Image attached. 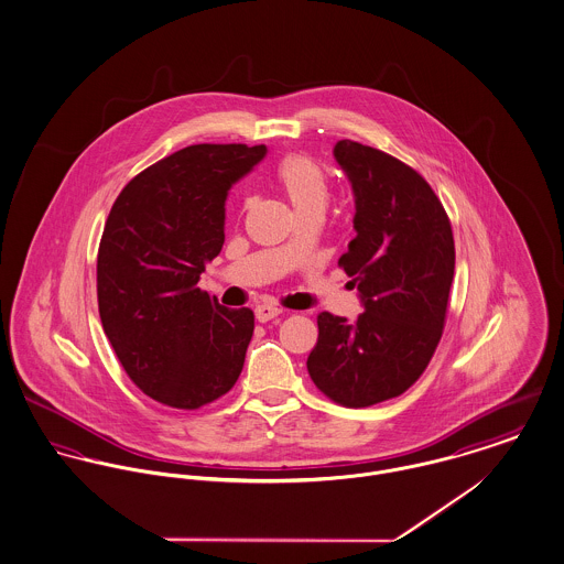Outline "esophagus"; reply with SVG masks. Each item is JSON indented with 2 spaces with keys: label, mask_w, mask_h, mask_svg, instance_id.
Masks as SVG:
<instances>
[{
  "label": "esophagus",
  "mask_w": 564,
  "mask_h": 564,
  "mask_svg": "<svg viewBox=\"0 0 564 564\" xmlns=\"http://www.w3.org/2000/svg\"><path fill=\"white\" fill-rule=\"evenodd\" d=\"M254 314H257V321H259V323H267V321H273V318H278V316L282 314V310H280V307H275V305L263 303V305H257Z\"/></svg>",
  "instance_id": "esophagus-1"
}]
</instances>
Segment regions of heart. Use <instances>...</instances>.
I'll use <instances>...</instances> for the list:
<instances>
[{
    "label": "heart",
    "mask_w": 564,
    "mask_h": 564,
    "mask_svg": "<svg viewBox=\"0 0 564 564\" xmlns=\"http://www.w3.org/2000/svg\"><path fill=\"white\" fill-rule=\"evenodd\" d=\"M273 180L278 188L284 192L297 216L307 212H321L327 207L332 196V184L325 169L310 155L289 153L284 155L275 171Z\"/></svg>",
    "instance_id": "obj_1"
}]
</instances>
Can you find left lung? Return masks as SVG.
Segmentation results:
<instances>
[{
  "mask_svg": "<svg viewBox=\"0 0 564 564\" xmlns=\"http://www.w3.org/2000/svg\"><path fill=\"white\" fill-rule=\"evenodd\" d=\"M355 194V230L338 264L364 310L355 323L318 314L307 357L314 384L364 409L402 395L427 368L447 318L455 246L443 203L398 158L357 141L334 148Z\"/></svg>",
  "mask_w": 564,
  "mask_h": 564,
  "instance_id": "1",
  "label": "left lung"
}]
</instances>
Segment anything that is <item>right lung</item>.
Instances as JSON below:
<instances>
[{
	"instance_id": "1",
	"label": "right lung",
	"mask_w": 564,
	"mask_h": 564,
	"mask_svg": "<svg viewBox=\"0 0 564 564\" xmlns=\"http://www.w3.org/2000/svg\"><path fill=\"white\" fill-rule=\"evenodd\" d=\"M264 145H189L119 192L98 248V310L130 380L160 404L194 411L237 382L254 334L196 284L225 243L228 189Z\"/></svg>"
}]
</instances>
